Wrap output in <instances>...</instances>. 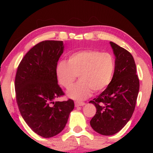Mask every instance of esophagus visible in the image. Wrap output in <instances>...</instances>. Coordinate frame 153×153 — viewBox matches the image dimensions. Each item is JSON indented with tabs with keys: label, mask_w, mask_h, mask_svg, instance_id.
I'll return each instance as SVG.
<instances>
[{
	"label": "esophagus",
	"mask_w": 153,
	"mask_h": 153,
	"mask_svg": "<svg viewBox=\"0 0 153 153\" xmlns=\"http://www.w3.org/2000/svg\"><path fill=\"white\" fill-rule=\"evenodd\" d=\"M84 105H85L84 102H81V101L75 102V106H76V107H79V106H84Z\"/></svg>",
	"instance_id": "obj_1"
}]
</instances>
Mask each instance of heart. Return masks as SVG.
Wrapping results in <instances>:
<instances>
[{
    "label": "heart",
    "mask_w": 153,
    "mask_h": 153,
    "mask_svg": "<svg viewBox=\"0 0 153 153\" xmlns=\"http://www.w3.org/2000/svg\"><path fill=\"white\" fill-rule=\"evenodd\" d=\"M115 67V59L111 53L88 49L71 54L67 62L59 61L56 71L60 84L67 89L79 76L80 80L67 94L74 99L83 100L89 97L92 90L101 92L110 84Z\"/></svg>",
    "instance_id": "b5f03b06"
}]
</instances>
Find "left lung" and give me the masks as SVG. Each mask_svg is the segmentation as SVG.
Segmentation results:
<instances>
[{"label": "left lung", "instance_id": "8db88e82", "mask_svg": "<svg viewBox=\"0 0 153 153\" xmlns=\"http://www.w3.org/2000/svg\"><path fill=\"white\" fill-rule=\"evenodd\" d=\"M110 44L115 56L112 80L101 94L89 102L97 108L90 126L97 132L105 136L117 133L130 120L140 88L136 63L131 54L117 44Z\"/></svg>", "mask_w": 153, "mask_h": 153}]
</instances>
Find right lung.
<instances>
[{
	"instance_id": "right-lung-1",
	"label": "right lung",
	"mask_w": 153,
	"mask_h": 153,
	"mask_svg": "<svg viewBox=\"0 0 153 153\" xmlns=\"http://www.w3.org/2000/svg\"><path fill=\"white\" fill-rule=\"evenodd\" d=\"M63 52V41H42L25 54L15 76V97L21 115L28 126L43 138L60 133L74 108L71 99L55 102L65 95L56 71Z\"/></svg>"
}]
</instances>
